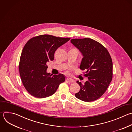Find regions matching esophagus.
<instances>
[{
	"instance_id": "esophagus-1",
	"label": "esophagus",
	"mask_w": 132,
	"mask_h": 132,
	"mask_svg": "<svg viewBox=\"0 0 132 132\" xmlns=\"http://www.w3.org/2000/svg\"><path fill=\"white\" fill-rule=\"evenodd\" d=\"M66 81H68V82L72 83V82H74V80H72V79H70V78H67L66 79Z\"/></svg>"
}]
</instances>
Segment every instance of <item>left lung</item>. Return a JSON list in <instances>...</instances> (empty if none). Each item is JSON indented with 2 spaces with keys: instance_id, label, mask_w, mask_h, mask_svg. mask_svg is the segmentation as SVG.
<instances>
[{
  "instance_id": "1",
  "label": "left lung",
  "mask_w": 132,
  "mask_h": 132,
  "mask_svg": "<svg viewBox=\"0 0 132 132\" xmlns=\"http://www.w3.org/2000/svg\"><path fill=\"white\" fill-rule=\"evenodd\" d=\"M70 42L83 56L80 68L86 70L84 76L88 79L83 84L77 81L80 90L75 96L84 102L95 101L104 94L112 80L111 56L102 45L91 38L73 39Z\"/></svg>"
}]
</instances>
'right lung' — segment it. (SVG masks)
<instances>
[{
  "label": "right lung",
  "instance_id": "1",
  "mask_svg": "<svg viewBox=\"0 0 132 132\" xmlns=\"http://www.w3.org/2000/svg\"><path fill=\"white\" fill-rule=\"evenodd\" d=\"M70 39L43 35L31 38L26 43L19 68L23 85L30 95L40 98L49 97L65 81L63 74L52 76L48 73L47 63L54 60L55 51Z\"/></svg>",
  "mask_w": 132,
  "mask_h": 132
}]
</instances>
